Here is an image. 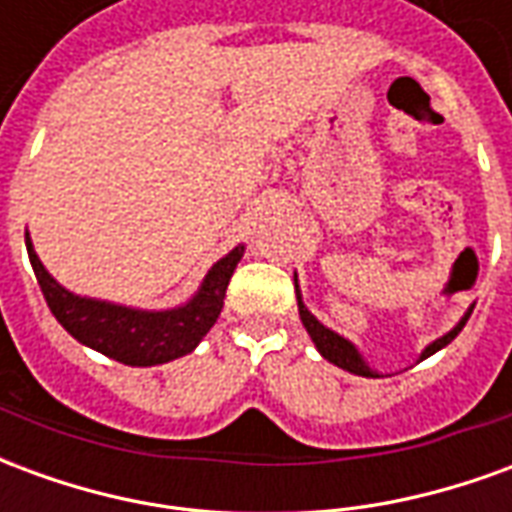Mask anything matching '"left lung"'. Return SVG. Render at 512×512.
I'll return each instance as SVG.
<instances>
[{"mask_svg":"<svg viewBox=\"0 0 512 512\" xmlns=\"http://www.w3.org/2000/svg\"><path fill=\"white\" fill-rule=\"evenodd\" d=\"M296 299H299V315H301V323L307 326V332H310L312 343L318 345V351L323 354V359H329L332 365L343 367V370H348V373H354V376H367V378H378L370 367L362 362V356L356 354V348L348 340H343L340 334H334L332 329H326L323 323H318V318L312 315L304 304H301V296L296 293ZM469 315H472V310L463 315V321L452 329L450 334H444L441 340H436V343H430L425 351H422V359H428L430 354H436V351H441L444 345L452 343L455 337H458V332H461L463 326H466V321H469Z\"/></svg>","mask_w":512,"mask_h":512,"instance_id":"1","label":"left lung"}]
</instances>
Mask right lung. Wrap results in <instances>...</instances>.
I'll list each match as a JSON object with an SVG mask.
<instances>
[{
    "label": "right lung",
    "instance_id": "1",
    "mask_svg": "<svg viewBox=\"0 0 512 512\" xmlns=\"http://www.w3.org/2000/svg\"><path fill=\"white\" fill-rule=\"evenodd\" d=\"M27 252L32 271L43 290V299L65 332L115 362L131 367H150L189 354L208 334V329L222 312L224 293H227L238 260L244 255V246H235L230 255L222 257L208 271L200 293L186 307L167 312H139L128 310V307H115L106 301L73 296L71 290L57 285L49 271L43 268L32 249L29 235Z\"/></svg>",
    "mask_w": 512,
    "mask_h": 512
}]
</instances>
